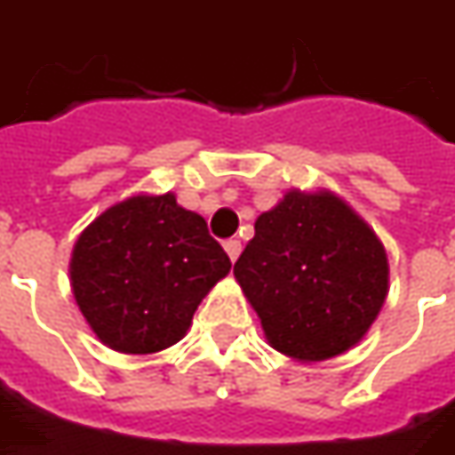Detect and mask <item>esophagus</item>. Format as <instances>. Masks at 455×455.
Returning <instances> with one entry per match:
<instances>
[{
	"label": "esophagus",
	"instance_id": "1",
	"mask_svg": "<svg viewBox=\"0 0 455 455\" xmlns=\"http://www.w3.org/2000/svg\"><path fill=\"white\" fill-rule=\"evenodd\" d=\"M224 249H227L228 259L236 260L238 253H241V241H236V238H228L227 243H224Z\"/></svg>",
	"mask_w": 455,
	"mask_h": 455
}]
</instances>
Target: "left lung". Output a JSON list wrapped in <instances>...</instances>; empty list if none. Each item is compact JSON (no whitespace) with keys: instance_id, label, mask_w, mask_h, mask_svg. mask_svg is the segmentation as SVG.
<instances>
[{"instance_id":"left-lung-1","label":"left lung","mask_w":455,"mask_h":455,"mask_svg":"<svg viewBox=\"0 0 455 455\" xmlns=\"http://www.w3.org/2000/svg\"><path fill=\"white\" fill-rule=\"evenodd\" d=\"M234 266L263 335L298 362L355 347L389 293L387 251L332 192H285Z\"/></svg>"}]
</instances>
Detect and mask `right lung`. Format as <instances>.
I'll list each match as a JSON object with an SVG mask.
<instances>
[{"mask_svg":"<svg viewBox=\"0 0 455 455\" xmlns=\"http://www.w3.org/2000/svg\"><path fill=\"white\" fill-rule=\"evenodd\" d=\"M231 271L206 221L172 192L128 196L84 228L71 253L73 298L98 339L152 355L187 335L204 295Z\"/></svg>","mask_w":455,"mask_h":455,"instance_id":"right-lung-1","label":"right lung"}]
</instances>
